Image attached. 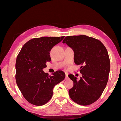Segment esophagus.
I'll return each instance as SVG.
<instances>
[{
	"mask_svg": "<svg viewBox=\"0 0 121 121\" xmlns=\"http://www.w3.org/2000/svg\"><path fill=\"white\" fill-rule=\"evenodd\" d=\"M69 79V77H68V75L67 74H65V80H67Z\"/></svg>",
	"mask_w": 121,
	"mask_h": 121,
	"instance_id": "34e87169",
	"label": "esophagus"
}]
</instances>
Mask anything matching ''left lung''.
<instances>
[{
	"label": "left lung",
	"instance_id": "left-lung-1",
	"mask_svg": "<svg viewBox=\"0 0 121 121\" xmlns=\"http://www.w3.org/2000/svg\"><path fill=\"white\" fill-rule=\"evenodd\" d=\"M74 52V61L83 65L78 81L73 75L68 76L74 82L69 90L72 99L81 105L93 104L100 97L107 85L110 60L108 51L99 40L86 35L67 36L63 41Z\"/></svg>",
	"mask_w": 121,
	"mask_h": 121
}]
</instances>
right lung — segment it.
<instances>
[{
    "mask_svg": "<svg viewBox=\"0 0 121 121\" xmlns=\"http://www.w3.org/2000/svg\"><path fill=\"white\" fill-rule=\"evenodd\" d=\"M65 37H41L26 43L17 55L16 63L17 84L23 96L35 105L46 104L53 95V87L65 78V73L57 71L49 76L43 69L51 58L49 52Z\"/></svg>",
    "mask_w": 121,
    "mask_h": 121,
    "instance_id": "1",
    "label": "right lung"
}]
</instances>
